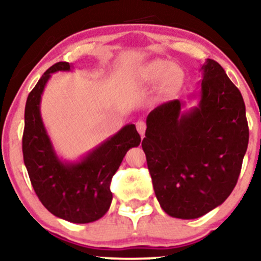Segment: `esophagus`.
<instances>
[{"instance_id":"obj_1","label":"esophagus","mask_w":261,"mask_h":261,"mask_svg":"<svg viewBox=\"0 0 261 261\" xmlns=\"http://www.w3.org/2000/svg\"><path fill=\"white\" fill-rule=\"evenodd\" d=\"M136 127H137V131H139V134L143 137V135H145V131H146L145 122H143L142 120H139L136 122Z\"/></svg>"}]
</instances>
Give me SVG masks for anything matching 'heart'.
<instances>
[{"label":"heart","instance_id":"b5f03b06","mask_svg":"<svg viewBox=\"0 0 261 261\" xmlns=\"http://www.w3.org/2000/svg\"><path fill=\"white\" fill-rule=\"evenodd\" d=\"M145 76L149 81H160L167 76V82L174 85L180 79V71L167 60H155L145 68Z\"/></svg>","mask_w":261,"mask_h":261}]
</instances>
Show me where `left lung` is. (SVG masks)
<instances>
[{
  "label": "left lung",
  "instance_id": "1",
  "mask_svg": "<svg viewBox=\"0 0 261 261\" xmlns=\"http://www.w3.org/2000/svg\"><path fill=\"white\" fill-rule=\"evenodd\" d=\"M199 106L167 101L148 114L142 148L166 214L193 220L220 206L238 181L248 141L243 97L215 60L202 66Z\"/></svg>",
  "mask_w": 261,
  "mask_h": 261
}]
</instances>
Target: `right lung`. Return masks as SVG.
I'll return each mask as SVG.
<instances>
[{"label":"right lung","instance_id":"add662e5","mask_svg":"<svg viewBox=\"0 0 261 261\" xmlns=\"http://www.w3.org/2000/svg\"><path fill=\"white\" fill-rule=\"evenodd\" d=\"M68 62L46 70L25 103L23 160L35 194L47 211L72 223H89L107 214L113 200L110 182L131 147L141 136L128 124L76 163H65L56 155L40 115V99L50 76L70 71Z\"/></svg>","mask_w":261,"mask_h":261}]
</instances>
